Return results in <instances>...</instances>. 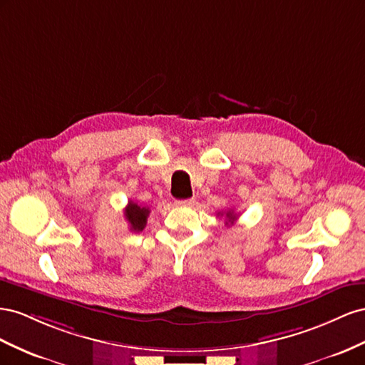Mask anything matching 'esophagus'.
I'll return each instance as SVG.
<instances>
[{"mask_svg": "<svg viewBox=\"0 0 365 365\" xmlns=\"http://www.w3.org/2000/svg\"><path fill=\"white\" fill-rule=\"evenodd\" d=\"M177 205H179V206H194V205H195V200H194V199H186V200H179V202H177Z\"/></svg>", "mask_w": 365, "mask_h": 365, "instance_id": "esophagus-1", "label": "esophagus"}]
</instances>
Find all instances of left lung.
Returning a JSON list of instances; mask_svg holds the SVG:
<instances>
[{"label": "left lung", "instance_id": "left-lung-1", "mask_svg": "<svg viewBox=\"0 0 365 365\" xmlns=\"http://www.w3.org/2000/svg\"><path fill=\"white\" fill-rule=\"evenodd\" d=\"M218 215H223V212H218ZM225 215H226V218H227L226 225H234V222L237 220L235 212H234V211H227V212H225Z\"/></svg>", "mask_w": 365, "mask_h": 365}]
</instances>
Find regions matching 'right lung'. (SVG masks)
<instances>
[{"label":"right lung","instance_id":"obj_1","mask_svg":"<svg viewBox=\"0 0 365 365\" xmlns=\"http://www.w3.org/2000/svg\"><path fill=\"white\" fill-rule=\"evenodd\" d=\"M123 215H125V220H127L130 225V231L140 232V231H143L145 225H147V218L150 215V207L138 205L136 202L130 200L127 207H125Z\"/></svg>","mask_w":365,"mask_h":365}]
</instances>
